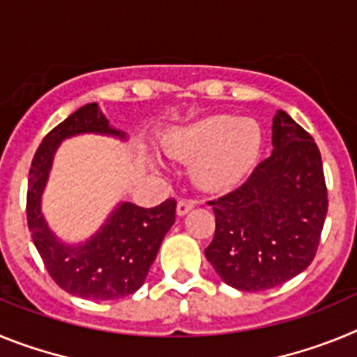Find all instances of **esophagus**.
<instances>
[{
    "instance_id": "obj_1",
    "label": "esophagus",
    "mask_w": 357,
    "mask_h": 357,
    "mask_svg": "<svg viewBox=\"0 0 357 357\" xmlns=\"http://www.w3.org/2000/svg\"><path fill=\"white\" fill-rule=\"evenodd\" d=\"M195 206H197V202H195L193 198H182V200H178V204H176V214H178V216H184V214H188Z\"/></svg>"
}]
</instances>
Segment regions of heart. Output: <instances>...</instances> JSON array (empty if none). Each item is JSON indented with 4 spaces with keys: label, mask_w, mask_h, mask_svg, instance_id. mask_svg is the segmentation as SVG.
I'll list each match as a JSON object with an SVG mask.
<instances>
[{
    "label": "heart",
    "mask_w": 357,
    "mask_h": 357,
    "mask_svg": "<svg viewBox=\"0 0 357 357\" xmlns=\"http://www.w3.org/2000/svg\"><path fill=\"white\" fill-rule=\"evenodd\" d=\"M261 146V128L250 118L216 114L175 132L164 139L166 153L197 159L193 176L204 189H225L247 175Z\"/></svg>",
    "instance_id": "1"
}]
</instances>
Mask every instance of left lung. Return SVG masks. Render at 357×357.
I'll return each instance as SVG.
<instances>
[{
    "label": "left lung",
    "instance_id": "left-lung-1",
    "mask_svg": "<svg viewBox=\"0 0 357 357\" xmlns=\"http://www.w3.org/2000/svg\"><path fill=\"white\" fill-rule=\"evenodd\" d=\"M272 128V155L234 191L207 202L216 229L206 257L241 291H264L304 272L317 255L329 207L313 137L284 110Z\"/></svg>",
    "mask_w": 357,
    "mask_h": 357
}]
</instances>
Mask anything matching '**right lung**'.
<instances>
[{
	"label": "right lung",
	"instance_id": "1",
	"mask_svg": "<svg viewBox=\"0 0 357 357\" xmlns=\"http://www.w3.org/2000/svg\"><path fill=\"white\" fill-rule=\"evenodd\" d=\"M85 132L125 137L123 132L110 127L98 103L80 107L48 132L31 160L28 229L50 277L62 289L89 301H116L143 286L164 236L175 223L176 200L168 198L153 209L125 202L89 241L82 245L59 241L40 214V195L59 143Z\"/></svg>",
	"mask_w": 357,
	"mask_h": 357
}]
</instances>
